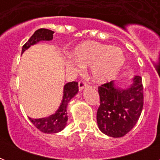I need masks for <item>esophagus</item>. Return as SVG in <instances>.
I'll return each mask as SVG.
<instances>
[{
    "instance_id": "1",
    "label": "esophagus",
    "mask_w": 160,
    "mask_h": 160,
    "mask_svg": "<svg viewBox=\"0 0 160 160\" xmlns=\"http://www.w3.org/2000/svg\"><path fill=\"white\" fill-rule=\"evenodd\" d=\"M86 86H87V82L85 80H81L79 81V89H80V90H82Z\"/></svg>"
}]
</instances>
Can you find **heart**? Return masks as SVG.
I'll return each instance as SVG.
<instances>
[{
  "instance_id": "1",
  "label": "heart",
  "mask_w": 160,
  "mask_h": 160,
  "mask_svg": "<svg viewBox=\"0 0 160 160\" xmlns=\"http://www.w3.org/2000/svg\"><path fill=\"white\" fill-rule=\"evenodd\" d=\"M75 56L82 66H91V76L98 83L112 80L125 61L121 49L97 42H85L79 46Z\"/></svg>"
}]
</instances>
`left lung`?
Wrapping results in <instances>:
<instances>
[{
  "instance_id": "1",
  "label": "left lung",
  "mask_w": 160,
  "mask_h": 160,
  "mask_svg": "<svg viewBox=\"0 0 160 160\" xmlns=\"http://www.w3.org/2000/svg\"><path fill=\"white\" fill-rule=\"evenodd\" d=\"M100 106L97 110L98 126L104 134L119 138L125 135L136 124L144 105L142 78L136 75L129 88L115 87L114 81L98 87Z\"/></svg>"
}]
</instances>
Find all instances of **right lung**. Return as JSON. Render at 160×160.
<instances>
[{
    "instance_id": "1",
    "label": "right lung",
    "mask_w": 160,
    "mask_h": 160,
    "mask_svg": "<svg viewBox=\"0 0 160 160\" xmlns=\"http://www.w3.org/2000/svg\"><path fill=\"white\" fill-rule=\"evenodd\" d=\"M53 34L54 31L44 28L39 29L35 31V33L32 35V36L29 39L28 41L22 47L21 54L26 50H27L29 47H31V46L35 45L39 41L52 40ZM78 90H79V87H78V82L76 81H72V82L65 84L64 86V92H63L64 93L63 100L57 111L54 114L46 117V118H41V119L29 118L31 123L39 130H41L43 133H46V134H54V133L61 131L65 127L66 122L68 120L67 112H66L68 103L77 94Z\"/></svg>"
}]
</instances>
